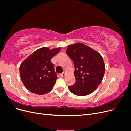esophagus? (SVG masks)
I'll return each mask as SVG.
<instances>
[{"instance_id": "esophagus-1", "label": "esophagus", "mask_w": 131, "mask_h": 131, "mask_svg": "<svg viewBox=\"0 0 131 131\" xmlns=\"http://www.w3.org/2000/svg\"><path fill=\"white\" fill-rule=\"evenodd\" d=\"M65 75H66V73H65V72H63V73H62V74H61V77H62V78H63V77H65Z\"/></svg>"}]
</instances>
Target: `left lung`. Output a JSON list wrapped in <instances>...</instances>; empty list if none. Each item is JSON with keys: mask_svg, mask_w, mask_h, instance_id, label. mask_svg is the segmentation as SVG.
<instances>
[{"mask_svg": "<svg viewBox=\"0 0 131 131\" xmlns=\"http://www.w3.org/2000/svg\"><path fill=\"white\" fill-rule=\"evenodd\" d=\"M66 53L74 62L76 79L75 84L68 86L69 90L79 96L92 93L100 85L105 73V64L101 54L81 42L69 45Z\"/></svg>", "mask_w": 131, "mask_h": 131, "instance_id": "8db88e82", "label": "left lung"}]
</instances>
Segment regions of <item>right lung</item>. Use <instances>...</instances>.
Wrapping results in <instances>:
<instances>
[{"mask_svg":"<svg viewBox=\"0 0 131 131\" xmlns=\"http://www.w3.org/2000/svg\"><path fill=\"white\" fill-rule=\"evenodd\" d=\"M61 49L41 47L35 51L21 63L19 74L23 85L28 90L41 95L52 89L57 77L51 59Z\"/></svg>","mask_w":131,"mask_h":131,"instance_id":"obj_1","label":"right lung"}]
</instances>
